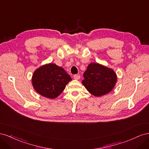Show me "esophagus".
I'll return each mask as SVG.
<instances>
[{
    "mask_svg": "<svg viewBox=\"0 0 149 149\" xmlns=\"http://www.w3.org/2000/svg\"><path fill=\"white\" fill-rule=\"evenodd\" d=\"M80 77L79 75H74V79L75 80H79V79H80Z\"/></svg>",
    "mask_w": 149,
    "mask_h": 149,
    "instance_id": "1",
    "label": "esophagus"
}]
</instances>
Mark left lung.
Instances as JSON below:
<instances>
[{
	"instance_id": "left-lung-1",
	"label": "left lung",
	"mask_w": 149,
	"mask_h": 149,
	"mask_svg": "<svg viewBox=\"0 0 149 149\" xmlns=\"http://www.w3.org/2000/svg\"><path fill=\"white\" fill-rule=\"evenodd\" d=\"M82 84L88 92L100 97L111 92L116 86L117 77L113 69L99 63H91L84 73Z\"/></svg>"
}]
</instances>
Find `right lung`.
Segmentation results:
<instances>
[{"instance_id": "add662e5", "label": "right lung", "mask_w": 149, "mask_h": 149, "mask_svg": "<svg viewBox=\"0 0 149 149\" xmlns=\"http://www.w3.org/2000/svg\"><path fill=\"white\" fill-rule=\"evenodd\" d=\"M72 80L62 67L55 63H47L37 68L32 77L36 91L47 98L56 99L64 90Z\"/></svg>"}]
</instances>
